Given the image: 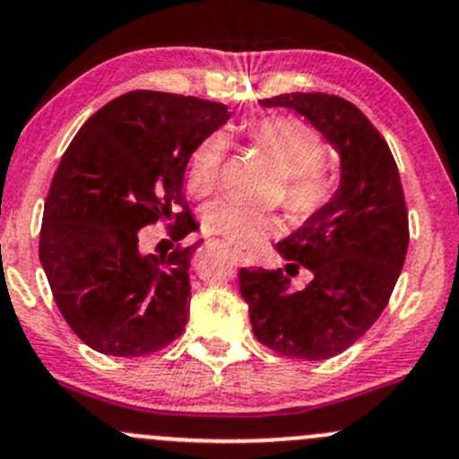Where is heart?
Listing matches in <instances>:
<instances>
[{
  "mask_svg": "<svg viewBox=\"0 0 459 459\" xmlns=\"http://www.w3.org/2000/svg\"><path fill=\"white\" fill-rule=\"evenodd\" d=\"M248 138L286 176L283 206L290 220L307 221L325 209L336 186L334 180L318 169L325 160L327 149L310 125L292 116H268L250 125ZM224 156L226 143L220 134L204 138L193 149L186 165V189L193 195H209L215 189ZM202 224L209 233L244 250L259 248L277 230L274 217L233 200L211 202L202 213Z\"/></svg>",
  "mask_w": 459,
  "mask_h": 459,
  "instance_id": "heart-1",
  "label": "heart"
}]
</instances>
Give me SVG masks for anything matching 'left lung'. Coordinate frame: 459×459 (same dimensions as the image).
Returning a JSON list of instances; mask_svg holds the SVG:
<instances>
[{"label": "left lung", "mask_w": 459, "mask_h": 459, "mask_svg": "<svg viewBox=\"0 0 459 459\" xmlns=\"http://www.w3.org/2000/svg\"><path fill=\"white\" fill-rule=\"evenodd\" d=\"M306 116L341 156V186L323 211L277 244L286 270L242 268L239 292L262 345L288 359L325 360L383 315L403 270L409 215L387 143L350 100L292 91L262 100ZM299 269L311 273L292 289Z\"/></svg>", "instance_id": "1"}]
</instances>
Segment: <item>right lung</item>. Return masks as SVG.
Here are the masks:
<instances>
[{
	"label": "right lung",
	"instance_id": "right-lung-1",
	"mask_svg": "<svg viewBox=\"0 0 459 459\" xmlns=\"http://www.w3.org/2000/svg\"><path fill=\"white\" fill-rule=\"evenodd\" d=\"M229 116L213 100L134 90L103 105L65 149L43 206L39 259L56 307L91 350L134 359L185 332L200 242L158 260L137 250V233L167 221L176 243L197 229L185 171Z\"/></svg>",
	"mask_w": 459,
	"mask_h": 459
}]
</instances>
